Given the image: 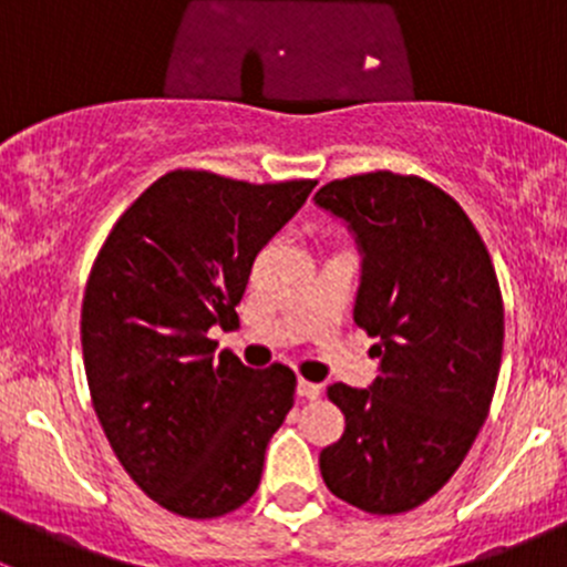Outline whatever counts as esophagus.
Returning <instances> with one entry per match:
<instances>
[{"label": "esophagus", "instance_id": "34e87169", "mask_svg": "<svg viewBox=\"0 0 567 567\" xmlns=\"http://www.w3.org/2000/svg\"><path fill=\"white\" fill-rule=\"evenodd\" d=\"M296 392H299V398H305V400H318L320 398V384H316V381L299 379V384H296Z\"/></svg>", "mask_w": 567, "mask_h": 567}]
</instances>
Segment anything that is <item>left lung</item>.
Returning <instances> with one entry per match:
<instances>
[{"mask_svg": "<svg viewBox=\"0 0 567 567\" xmlns=\"http://www.w3.org/2000/svg\"><path fill=\"white\" fill-rule=\"evenodd\" d=\"M316 203L362 244L353 320L379 340L370 390H326L346 431L320 450V474L337 499L398 516L447 485L488 416L505 342L499 279L466 210L425 177L348 175Z\"/></svg>", "mask_w": 567, "mask_h": 567, "instance_id": "obj_1", "label": "left lung"}]
</instances>
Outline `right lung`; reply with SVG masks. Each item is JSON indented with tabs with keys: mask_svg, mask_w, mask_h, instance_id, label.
<instances>
[{
	"mask_svg": "<svg viewBox=\"0 0 567 567\" xmlns=\"http://www.w3.org/2000/svg\"><path fill=\"white\" fill-rule=\"evenodd\" d=\"M316 183L173 169L123 210L90 268L82 353L93 409L128 477L175 516H227L260 485L296 375L214 357L208 329L238 323L257 251Z\"/></svg>",
	"mask_w": 567,
	"mask_h": 567,
	"instance_id": "obj_1",
	"label": "right lung"
}]
</instances>
